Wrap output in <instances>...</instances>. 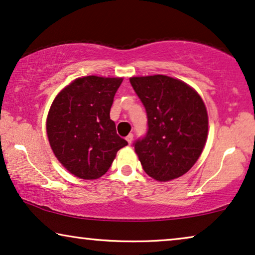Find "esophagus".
I'll list each match as a JSON object with an SVG mask.
<instances>
[{"mask_svg":"<svg viewBox=\"0 0 255 255\" xmlns=\"http://www.w3.org/2000/svg\"><path fill=\"white\" fill-rule=\"evenodd\" d=\"M127 141L128 142V145H131V142L133 141V134L130 133L128 135H127Z\"/></svg>","mask_w":255,"mask_h":255,"instance_id":"34e87169","label":"esophagus"}]
</instances>
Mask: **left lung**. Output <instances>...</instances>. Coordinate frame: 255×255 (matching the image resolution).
I'll return each mask as SVG.
<instances>
[{"instance_id": "8db88e82", "label": "left lung", "mask_w": 255, "mask_h": 255, "mask_svg": "<svg viewBox=\"0 0 255 255\" xmlns=\"http://www.w3.org/2000/svg\"><path fill=\"white\" fill-rule=\"evenodd\" d=\"M147 114V132L134 141L145 173L156 181L182 176L195 165L208 137V113L201 96L166 75L130 79Z\"/></svg>"}]
</instances>
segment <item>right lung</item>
<instances>
[{"mask_svg":"<svg viewBox=\"0 0 255 255\" xmlns=\"http://www.w3.org/2000/svg\"><path fill=\"white\" fill-rule=\"evenodd\" d=\"M122 78L83 76L61 90L46 121L54 155L73 175L95 180L110 168L118 149L128 145L110 120Z\"/></svg>","mask_w":255,"mask_h":255,"instance_id":"right-lung-1","label":"right lung"}]
</instances>
